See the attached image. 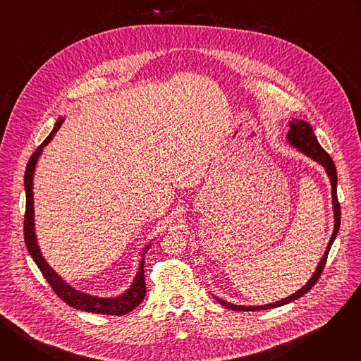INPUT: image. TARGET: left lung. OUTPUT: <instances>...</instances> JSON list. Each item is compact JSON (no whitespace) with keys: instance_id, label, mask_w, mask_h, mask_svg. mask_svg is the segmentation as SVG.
<instances>
[{"instance_id":"8db88e82","label":"left lung","mask_w":361,"mask_h":361,"mask_svg":"<svg viewBox=\"0 0 361 361\" xmlns=\"http://www.w3.org/2000/svg\"><path fill=\"white\" fill-rule=\"evenodd\" d=\"M290 130L286 135V140L287 142L298 149L300 152H302L304 156L310 157L312 160H314L316 163H319L324 170H326V174L330 180V185H331V204H333V213H334V230H333V234L330 237V241L326 247V251L323 254V257L320 259L317 267H316V271L313 273V276L310 277V280H308L300 290H297L295 293L290 294L288 297L286 298H281L279 301H274V302H269V304H263V305H241V304H233V302H228L217 295H214V298L221 304L224 305L226 308H230V310H234V312H257V310H269V308H276V307H280V305H284V304H288L300 297H302L305 293H308L312 290V287L317 283L324 266H326V260H327V255H329V251L337 237V233H338V228H340V204H338V200H337V170H336V166L331 160V157L329 156V154L323 149V147L319 144L317 141V137L314 135V131H313V127L305 123L304 120H298V118H293L290 121Z\"/></svg>"}]
</instances>
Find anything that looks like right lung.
Masks as SVG:
<instances>
[{
	"label": "right lung",
	"mask_w": 361,
	"mask_h": 361,
	"mask_svg": "<svg viewBox=\"0 0 361 361\" xmlns=\"http://www.w3.org/2000/svg\"><path fill=\"white\" fill-rule=\"evenodd\" d=\"M64 118L60 117L53 128V131L49 133V135L42 141V144L34 151L31 156L27 169H25V176H24V188H25V197H27V204H25V221H24V238L25 244L28 248V252L31 254L32 260L41 270L42 276L48 281V284L53 287L56 294L68 305L77 308V310L81 312H88V313H95V314H109V316H124L130 312H133L134 308L144 300L145 297V280H144V255L149 250L151 243L147 244L142 251H141V262L140 267L134 276L133 283L130 287L114 297H99L94 295L90 293H84L73 287L70 283H67L53 267L48 264L45 260V257L42 255V251L39 248L37 234H35V214H34V173L37 163L41 157V154L44 151V147L51 142V140L54 138L60 127L63 126Z\"/></svg>",
	"instance_id": "add662e5"
}]
</instances>
